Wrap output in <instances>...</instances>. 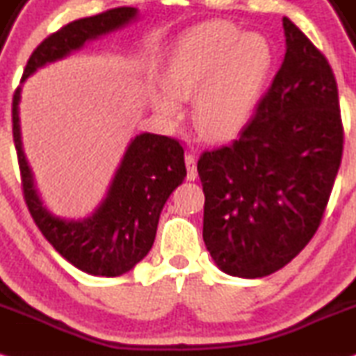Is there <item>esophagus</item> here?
I'll list each match as a JSON object with an SVG mask.
<instances>
[{"instance_id":"esophagus-1","label":"esophagus","mask_w":356,"mask_h":356,"mask_svg":"<svg viewBox=\"0 0 356 356\" xmlns=\"http://www.w3.org/2000/svg\"><path fill=\"white\" fill-rule=\"evenodd\" d=\"M185 163H186V170H188L186 178L190 179V181H193V179H196V177H198V171H196V160H195L193 154H186Z\"/></svg>"}]
</instances>
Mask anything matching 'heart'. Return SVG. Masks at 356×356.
<instances>
[{"label": "heart", "instance_id": "obj_1", "mask_svg": "<svg viewBox=\"0 0 356 356\" xmlns=\"http://www.w3.org/2000/svg\"><path fill=\"white\" fill-rule=\"evenodd\" d=\"M273 61V48L260 33H241L225 21L200 24L175 46L163 70L166 95L154 96L153 106L163 118L177 120V102L196 95V131L207 140H228L252 116Z\"/></svg>", "mask_w": 356, "mask_h": 356}]
</instances>
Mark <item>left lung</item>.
I'll list each match as a JSON object with an SVG mask.
<instances>
[{"label":"left lung","mask_w":356,"mask_h":356,"mask_svg":"<svg viewBox=\"0 0 356 356\" xmlns=\"http://www.w3.org/2000/svg\"><path fill=\"white\" fill-rule=\"evenodd\" d=\"M286 53L232 145L204 152L203 240L220 270L261 278L318 229L343 153L337 79L323 53L283 18Z\"/></svg>","instance_id":"obj_1"}]
</instances>
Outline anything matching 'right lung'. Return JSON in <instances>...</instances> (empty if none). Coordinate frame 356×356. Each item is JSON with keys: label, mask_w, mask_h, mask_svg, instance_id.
<instances>
[{"label": "right lung", "mask_w": 356, "mask_h": 356, "mask_svg": "<svg viewBox=\"0 0 356 356\" xmlns=\"http://www.w3.org/2000/svg\"><path fill=\"white\" fill-rule=\"evenodd\" d=\"M136 15V8L121 6L71 21L36 46L21 81L46 63L76 51L86 41L123 28ZM19 91L21 88H16L13 95V141L24 202L36 227L53 248L78 270L95 277L127 273L152 250L163 207L186 177L183 146L175 138L141 133L129 143L106 198L93 215L83 220L60 218L43 207L24 158L18 115Z\"/></svg>", "instance_id": "1"}]
</instances>
